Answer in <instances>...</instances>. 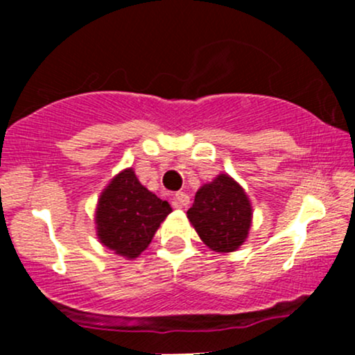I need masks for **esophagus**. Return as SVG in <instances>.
<instances>
[{
	"mask_svg": "<svg viewBox=\"0 0 355 355\" xmlns=\"http://www.w3.org/2000/svg\"><path fill=\"white\" fill-rule=\"evenodd\" d=\"M173 205L177 209H187L190 205V197L185 193V191H177L173 197Z\"/></svg>",
	"mask_w": 355,
	"mask_h": 355,
	"instance_id": "34e87169",
	"label": "esophagus"
}]
</instances>
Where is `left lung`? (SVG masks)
<instances>
[{"label": "left lung", "instance_id": "obj_1", "mask_svg": "<svg viewBox=\"0 0 355 355\" xmlns=\"http://www.w3.org/2000/svg\"><path fill=\"white\" fill-rule=\"evenodd\" d=\"M252 203L247 191L227 173L203 183L187 211L190 223L207 247L218 254L239 250L252 225Z\"/></svg>", "mask_w": 355, "mask_h": 355}]
</instances>
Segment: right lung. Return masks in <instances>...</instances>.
Here are the masks:
<instances>
[{
	"mask_svg": "<svg viewBox=\"0 0 355 355\" xmlns=\"http://www.w3.org/2000/svg\"><path fill=\"white\" fill-rule=\"evenodd\" d=\"M170 211V203L145 189L135 170L125 168L100 193L95 211L96 237L116 255L137 259Z\"/></svg>",
	"mask_w": 355,
	"mask_h": 355,
	"instance_id": "obj_1",
	"label": "right lung"
}]
</instances>
